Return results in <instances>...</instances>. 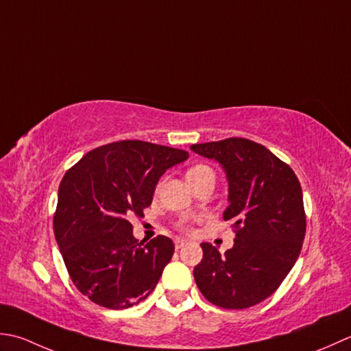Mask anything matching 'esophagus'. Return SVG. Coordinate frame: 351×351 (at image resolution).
<instances>
[{
    "instance_id": "34e87169",
    "label": "esophagus",
    "mask_w": 351,
    "mask_h": 351,
    "mask_svg": "<svg viewBox=\"0 0 351 351\" xmlns=\"http://www.w3.org/2000/svg\"><path fill=\"white\" fill-rule=\"evenodd\" d=\"M176 250H180L182 247H184L186 245V241H183V239H176Z\"/></svg>"
}]
</instances>
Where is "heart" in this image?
I'll return each instance as SVG.
<instances>
[{
  "mask_svg": "<svg viewBox=\"0 0 351 351\" xmlns=\"http://www.w3.org/2000/svg\"><path fill=\"white\" fill-rule=\"evenodd\" d=\"M212 174H213V171L209 167L194 165V167H191L188 171H186V180H188V183L195 182V180H198V178H203L206 176H212ZM182 227L184 228V230H188V227H186L184 224Z\"/></svg>",
  "mask_w": 351,
  "mask_h": 351,
  "instance_id": "1",
  "label": "heart"
}]
</instances>
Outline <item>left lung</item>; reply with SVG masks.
<instances>
[{"label":"left lung","instance_id":"1","mask_svg":"<svg viewBox=\"0 0 351 351\" xmlns=\"http://www.w3.org/2000/svg\"><path fill=\"white\" fill-rule=\"evenodd\" d=\"M191 149L226 171L230 204L223 217L236 234L224 254L203 242L194 278L212 304L247 309L273 294L298 259L306 233L302 186L289 165L245 138Z\"/></svg>","mask_w":351,"mask_h":351}]
</instances>
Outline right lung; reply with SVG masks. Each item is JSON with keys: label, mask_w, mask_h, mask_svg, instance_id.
Wrapping results in <instances>:
<instances>
[{"label": "right lung", "mask_w": 351, "mask_h": 351, "mask_svg": "<svg viewBox=\"0 0 351 351\" xmlns=\"http://www.w3.org/2000/svg\"><path fill=\"white\" fill-rule=\"evenodd\" d=\"M188 152L144 141L92 149L63 176L54 236L75 288L107 309H127L154 291L174 242H138L128 217H144L156 184Z\"/></svg>", "instance_id": "obj_1"}]
</instances>
